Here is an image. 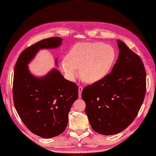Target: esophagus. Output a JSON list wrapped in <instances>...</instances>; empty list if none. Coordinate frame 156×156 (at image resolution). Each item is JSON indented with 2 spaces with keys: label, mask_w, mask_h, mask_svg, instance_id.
Wrapping results in <instances>:
<instances>
[{
  "label": "esophagus",
  "mask_w": 156,
  "mask_h": 156,
  "mask_svg": "<svg viewBox=\"0 0 156 156\" xmlns=\"http://www.w3.org/2000/svg\"><path fill=\"white\" fill-rule=\"evenodd\" d=\"M83 87H81V86L79 87V98L81 97V92L83 91Z\"/></svg>",
  "instance_id": "obj_1"
}]
</instances>
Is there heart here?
I'll return each instance as SVG.
<instances>
[{"label": "heart", "instance_id": "obj_1", "mask_svg": "<svg viewBox=\"0 0 156 156\" xmlns=\"http://www.w3.org/2000/svg\"><path fill=\"white\" fill-rule=\"evenodd\" d=\"M112 46L101 42H80L75 44L61 62V68L69 79H74L79 69L83 81L93 83L104 78L116 59Z\"/></svg>", "mask_w": 156, "mask_h": 156}]
</instances>
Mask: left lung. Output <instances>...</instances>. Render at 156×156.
Listing matches in <instances>:
<instances>
[{
	"mask_svg": "<svg viewBox=\"0 0 156 156\" xmlns=\"http://www.w3.org/2000/svg\"><path fill=\"white\" fill-rule=\"evenodd\" d=\"M117 44L119 55L111 72L81 94L92 128L104 135L119 133L133 122L146 90L142 60L124 42L118 40Z\"/></svg>",
	"mask_w": 156,
	"mask_h": 156,
	"instance_id": "obj_1",
	"label": "left lung"
}]
</instances>
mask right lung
Wrapping results in <instances>:
<instances>
[{"instance_id":"add662e5","label":"right lung","mask_w":156,"mask_h":156,"mask_svg":"<svg viewBox=\"0 0 156 156\" xmlns=\"http://www.w3.org/2000/svg\"><path fill=\"white\" fill-rule=\"evenodd\" d=\"M62 40L59 37H49L29 47L19 56L14 68V106L27 128L43 138L54 137L66 128L79 88L56 69L43 77L33 76L27 64L40 49L58 48Z\"/></svg>"}]
</instances>
